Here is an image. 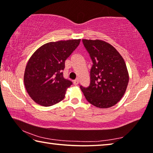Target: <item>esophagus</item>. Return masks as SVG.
<instances>
[{
  "label": "esophagus",
  "instance_id": "34e87169",
  "mask_svg": "<svg viewBox=\"0 0 153 153\" xmlns=\"http://www.w3.org/2000/svg\"><path fill=\"white\" fill-rule=\"evenodd\" d=\"M78 83H79V80H78V79H75V80H74V84L75 85H78Z\"/></svg>",
  "mask_w": 153,
  "mask_h": 153
}]
</instances>
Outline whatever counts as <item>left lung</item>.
Here are the masks:
<instances>
[{"instance_id":"left-lung-1","label":"left lung","mask_w":153,"mask_h":153,"mask_svg":"<svg viewBox=\"0 0 153 153\" xmlns=\"http://www.w3.org/2000/svg\"><path fill=\"white\" fill-rule=\"evenodd\" d=\"M93 62L90 85L80 86L86 99L98 108L115 105L124 96L129 74L123 58L114 47L102 40L82 39Z\"/></svg>"}]
</instances>
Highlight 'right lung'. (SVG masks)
Masks as SVG:
<instances>
[{"label":"right lung","mask_w":153,"mask_h":153,"mask_svg":"<svg viewBox=\"0 0 153 153\" xmlns=\"http://www.w3.org/2000/svg\"><path fill=\"white\" fill-rule=\"evenodd\" d=\"M80 39L49 42L39 47L25 66L24 85L31 98L38 105L51 106L65 97L72 82L63 77L65 60L76 50Z\"/></svg>","instance_id":"1"}]
</instances>
